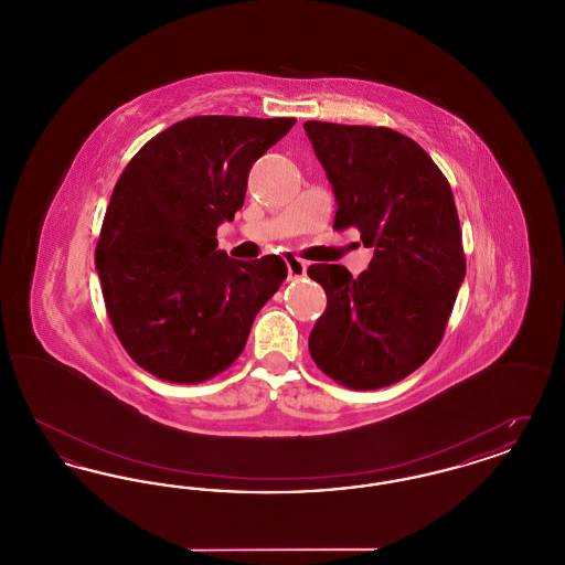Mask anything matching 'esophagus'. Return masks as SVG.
Masks as SVG:
<instances>
[{
	"mask_svg": "<svg viewBox=\"0 0 565 565\" xmlns=\"http://www.w3.org/2000/svg\"><path fill=\"white\" fill-rule=\"evenodd\" d=\"M286 265H288L290 277H302L307 273V263L295 254H286Z\"/></svg>",
	"mask_w": 565,
	"mask_h": 565,
	"instance_id": "esophagus-1",
	"label": "esophagus"
}]
</instances>
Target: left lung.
<instances>
[{
    "instance_id": "left-lung-1",
    "label": "left lung",
    "mask_w": 565,
    "mask_h": 565,
    "mask_svg": "<svg viewBox=\"0 0 565 565\" xmlns=\"http://www.w3.org/2000/svg\"><path fill=\"white\" fill-rule=\"evenodd\" d=\"M334 190V228L373 247L358 277L311 265L328 296L309 334L318 369L351 390H379L417 371L438 348L466 258L454 192L428 152L387 127L305 122Z\"/></svg>"
}]
</instances>
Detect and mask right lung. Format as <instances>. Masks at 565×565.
<instances>
[{
	"mask_svg": "<svg viewBox=\"0 0 565 565\" xmlns=\"http://www.w3.org/2000/svg\"><path fill=\"white\" fill-rule=\"evenodd\" d=\"M295 122L192 116L152 137L125 167L95 265L114 332L143 371L201 383L239 358L288 269L275 254L228 258L215 233L242 210L252 164Z\"/></svg>",
	"mask_w": 565,
	"mask_h": 565,
	"instance_id": "obj_1",
	"label": "right lung"
}]
</instances>
